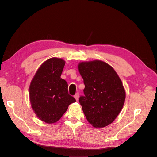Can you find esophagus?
Returning a JSON list of instances; mask_svg holds the SVG:
<instances>
[{
    "label": "esophagus",
    "mask_w": 157,
    "mask_h": 157,
    "mask_svg": "<svg viewBox=\"0 0 157 157\" xmlns=\"http://www.w3.org/2000/svg\"><path fill=\"white\" fill-rule=\"evenodd\" d=\"M75 99H76V100H77V101H78V98H79V93L78 92V93H77V94H76L75 95Z\"/></svg>",
    "instance_id": "esophagus-1"
}]
</instances>
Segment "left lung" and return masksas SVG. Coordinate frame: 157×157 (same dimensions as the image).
Returning a JSON list of instances; mask_svg holds the SVG:
<instances>
[{
	"instance_id": "obj_1",
	"label": "left lung",
	"mask_w": 157,
	"mask_h": 157,
	"mask_svg": "<svg viewBox=\"0 0 157 157\" xmlns=\"http://www.w3.org/2000/svg\"><path fill=\"white\" fill-rule=\"evenodd\" d=\"M78 69L84 80V96L79 103L93 127H105L121 111L126 92L120 77L110 65L101 60L80 62Z\"/></svg>"
}]
</instances>
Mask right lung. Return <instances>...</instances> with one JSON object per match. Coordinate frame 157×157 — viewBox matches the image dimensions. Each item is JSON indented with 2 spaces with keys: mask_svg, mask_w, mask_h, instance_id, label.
<instances>
[{
  "mask_svg": "<svg viewBox=\"0 0 157 157\" xmlns=\"http://www.w3.org/2000/svg\"><path fill=\"white\" fill-rule=\"evenodd\" d=\"M65 61L52 58L38 69L29 86L31 107L40 120L48 124L58 121L75 99L68 93V84L61 78Z\"/></svg>",
  "mask_w": 157,
  "mask_h": 157,
  "instance_id": "1",
  "label": "right lung"
}]
</instances>
